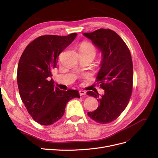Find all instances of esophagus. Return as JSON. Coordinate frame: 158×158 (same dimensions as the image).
<instances>
[{"instance_id":"1","label":"esophagus","mask_w":158,"mask_h":158,"mask_svg":"<svg viewBox=\"0 0 158 158\" xmlns=\"http://www.w3.org/2000/svg\"><path fill=\"white\" fill-rule=\"evenodd\" d=\"M79 94H80V95H84L86 94V92H85V91H84V90H80Z\"/></svg>"}]
</instances>
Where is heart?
<instances>
[{
    "instance_id": "b5f03b06",
    "label": "heart",
    "mask_w": 158,
    "mask_h": 158,
    "mask_svg": "<svg viewBox=\"0 0 158 158\" xmlns=\"http://www.w3.org/2000/svg\"><path fill=\"white\" fill-rule=\"evenodd\" d=\"M80 51H92L94 52H95V47L93 45L89 43H83L80 47Z\"/></svg>"
}]
</instances>
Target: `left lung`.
<instances>
[{"mask_svg":"<svg viewBox=\"0 0 158 158\" xmlns=\"http://www.w3.org/2000/svg\"><path fill=\"white\" fill-rule=\"evenodd\" d=\"M83 35L92 41L102 53L97 81L104 94L89 91L87 95L98 98L99 105L88 116L98 123L115 120L127 107L132 89L133 66L130 51L116 32L99 29Z\"/></svg>","mask_w":158,"mask_h":158,"instance_id":"obj_1","label":"left lung"}]
</instances>
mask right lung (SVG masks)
Instances as JSON below:
<instances>
[{"label":"right lung","mask_w":158,"mask_h":158,"mask_svg":"<svg viewBox=\"0 0 158 158\" xmlns=\"http://www.w3.org/2000/svg\"><path fill=\"white\" fill-rule=\"evenodd\" d=\"M42 35L28 45L19 60L17 82L22 101L35 121L51 125L63 116L70 99L78 98L77 90H60L55 87L52 70L56 68L59 55L76 38Z\"/></svg>","instance_id":"right-lung-1"}]
</instances>
